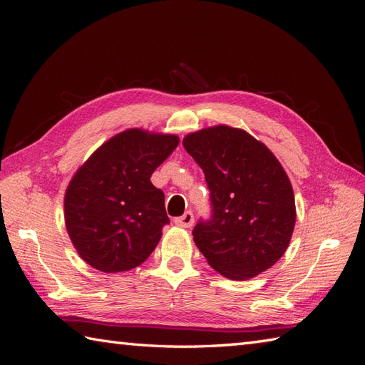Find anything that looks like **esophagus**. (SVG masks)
Masks as SVG:
<instances>
[{
    "label": "esophagus",
    "instance_id": "esophagus-1",
    "mask_svg": "<svg viewBox=\"0 0 365 365\" xmlns=\"http://www.w3.org/2000/svg\"><path fill=\"white\" fill-rule=\"evenodd\" d=\"M195 222V216L192 212H185L182 216L175 217V224L180 225L182 228H190Z\"/></svg>",
    "mask_w": 365,
    "mask_h": 365
}]
</instances>
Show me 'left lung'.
Masks as SVG:
<instances>
[{
	"label": "left lung",
	"instance_id": "left-lung-1",
	"mask_svg": "<svg viewBox=\"0 0 365 365\" xmlns=\"http://www.w3.org/2000/svg\"><path fill=\"white\" fill-rule=\"evenodd\" d=\"M201 165L212 216L193 228L208 264L231 280L256 277L288 248L295 200L288 175L274 153L248 132L215 126L182 140Z\"/></svg>",
	"mask_w": 365,
	"mask_h": 365
}]
</instances>
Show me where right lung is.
<instances>
[{
    "label": "right lung",
    "instance_id": "add662e5",
    "mask_svg": "<svg viewBox=\"0 0 365 365\" xmlns=\"http://www.w3.org/2000/svg\"><path fill=\"white\" fill-rule=\"evenodd\" d=\"M176 135L128 129L76 172L65 193V225L79 256L102 272L145 262L170 220L150 176L178 146Z\"/></svg>",
    "mask_w": 365,
    "mask_h": 365
}]
</instances>
